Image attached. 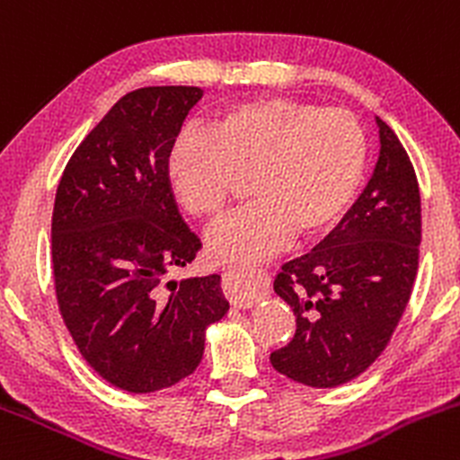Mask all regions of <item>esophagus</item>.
Instances as JSON below:
<instances>
[{"instance_id":"esophagus-1","label":"esophagus","mask_w":460,"mask_h":460,"mask_svg":"<svg viewBox=\"0 0 460 460\" xmlns=\"http://www.w3.org/2000/svg\"><path fill=\"white\" fill-rule=\"evenodd\" d=\"M236 274H239V268H228L224 272V290H226V296H228L232 305L250 307V305H254L259 299H263L265 286L261 288V290H243V288L236 283Z\"/></svg>"}]
</instances>
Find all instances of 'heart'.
I'll return each mask as SVG.
<instances>
[{"mask_svg": "<svg viewBox=\"0 0 460 460\" xmlns=\"http://www.w3.org/2000/svg\"><path fill=\"white\" fill-rule=\"evenodd\" d=\"M367 137L343 108L288 97L232 103L208 132H183L168 153V179L179 203L201 221L219 219L250 177L257 201L210 234L221 261H252L301 239L332 230L363 186Z\"/></svg>", "mask_w": 460, "mask_h": 460, "instance_id": "heart-1", "label": "heart"}]
</instances>
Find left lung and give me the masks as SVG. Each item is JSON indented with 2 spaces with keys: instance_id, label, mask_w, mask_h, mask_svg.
Listing matches in <instances>:
<instances>
[{
  "instance_id": "obj_1",
  "label": "left lung",
  "mask_w": 460,
  "mask_h": 460,
  "mask_svg": "<svg viewBox=\"0 0 460 460\" xmlns=\"http://www.w3.org/2000/svg\"><path fill=\"white\" fill-rule=\"evenodd\" d=\"M376 126L381 150L363 195L319 245L274 277L296 330L270 363L303 385L336 387L366 372L385 349L414 286L419 181L394 130L378 117Z\"/></svg>"
}]
</instances>
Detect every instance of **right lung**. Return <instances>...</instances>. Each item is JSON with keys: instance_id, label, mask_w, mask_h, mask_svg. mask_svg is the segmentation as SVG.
<instances>
[{"instance_id": "obj_1", "label": "right lung", "mask_w": 460, "mask_h": 460, "mask_svg": "<svg viewBox=\"0 0 460 460\" xmlns=\"http://www.w3.org/2000/svg\"><path fill=\"white\" fill-rule=\"evenodd\" d=\"M195 86L124 94L66 165L53 208L59 312L88 366L111 385L148 394L197 370L206 328L228 312L219 274L168 281L201 241L183 224L168 153Z\"/></svg>"}]
</instances>
